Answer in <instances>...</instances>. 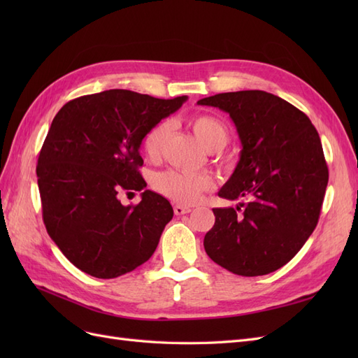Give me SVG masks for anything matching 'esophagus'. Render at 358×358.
Returning <instances> with one entry per match:
<instances>
[{"label": "esophagus", "mask_w": 358, "mask_h": 358, "mask_svg": "<svg viewBox=\"0 0 358 358\" xmlns=\"http://www.w3.org/2000/svg\"><path fill=\"white\" fill-rule=\"evenodd\" d=\"M173 210H175L176 215H185L191 212V208L189 206H183V204H175L173 206Z\"/></svg>", "instance_id": "34e87169"}]
</instances>
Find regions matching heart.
Wrapping results in <instances>:
<instances>
[{
  "mask_svg": "<svg viewBox=\"0 0 358 358\" xmlns=\"http://www.w3.org/2000/svg\"><path fill=\"white\" fill-rule=\"evenodd\" d=\"M191 127L201 146L209 152L221 150L229 142V129L220 119L213 116L199 115L192 117ZM170 128V121H162L149 129L142 143L145 154L149 158H157L159 155L161 146L166 142ZM154 188L173 201L188 204L196 201L203 191L212 188V179L206 175H189V173L178 170H167L155 176Z\"/></svg>",
  "mask_w": 358,
  "mask_h": 358,
  "instance_id": "heart-1",
  "label": "heart"
}]
</instances>
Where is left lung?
Masks as SVG:
<instances>
[{
  "instance_id": "8db88e82",
  "label": "left lung",
  "mask_w": 358,
  "mask_h": 358,
  "mask_svg": "<svg viewBox=\"0 0 358 358\" xmlns=\"http://www.w3.org/2000/svg\"><path fill=\"white\" fill-rule=\"evenodd\" d=\"M197 104L229 113L242 143L239 162L218 196L245 201L213 209L206 254L236 275L272 273L300 251L318 224L329 182L318 131L297 107L266 91L216 94Z\"/></svg>"
}]
</instances>
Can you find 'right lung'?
I'll use <instances>...</instances> for the list:
<instances>
[{
	"label": "right lung",
	"instance_id": "add662e5",
	"mask_svg": "<svg viewBox=\"0 0 358 358\" xmlns=\"http://www.w3.org/2000/svg\"><path fill=\"white\" fill-rule=\"evenodd\" d=\"M127 90L83 95L53 117L37 164L43 221L82 272L112 279L152 257L173 218L167 199L145 189L140 145L150 128L187 101ZM143 190L138 205L118 196Z\"/></svg>",
	"mask_w": 358,
	"mask_h": 358
}]
</instances>
